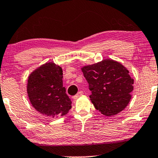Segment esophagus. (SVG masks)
<instances>
[{"mask_svg":"<svg viewBox=\"0 0 158 158\" xmlns=\"http://www.w3.org/2000/svg\"><path fill=\"white\" fill-rule=\"evenodd\" d=\"M83 94V92L82 91V90H81V91H79L78 93H77V94L75 95V96H73V98H74V99H77L80 96H81Z\"/></svg>","mask_w":158,"mask_h":158,"instance_id":"34e87169","label":"esophagus"}]
</instances>
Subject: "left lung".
Segmentation results:
<instances>
[{
	"mask_svg": "<svg viewBox=\"0 0 158 158\" xmlns=\"http://www.w3.org/2000/svg\"><path fill=\"white\" fill-rule=\"evenodd\" d=\"M82 71L92 93L90 101L101 114L115 115L126 108L134 80L125 67L113 60H104L83 67Z\"/></svg>",
	"mask_w": 158,
	"mask_h": 158,
	"instance_id": "1",
	"label": "left lung"
}]
</instances>
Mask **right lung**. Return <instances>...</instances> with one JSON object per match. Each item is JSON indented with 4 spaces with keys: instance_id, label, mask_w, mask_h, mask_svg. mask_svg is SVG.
<instances>
[{
    "instance_id": "right-lung-1",
    "label": "right lung",
    "mask_w": 158,
    "mask_h": 158,
    "mask_svg": "<svg viewBox=\"0 0 158 158\" xmlns=\"http://www.w3.org/2000/svg\"><path fill=\"white\" fill-rule=\"evenodd\" d=\"M61 67L47 62L29 76L27 93L30 102L43 115L64 116L71 109L70 99L63 87Z\"/></svg>"
}]
</instances>
